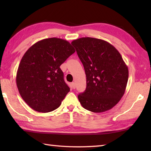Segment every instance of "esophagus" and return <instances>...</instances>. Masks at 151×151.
<instances>
[{
    "mask_svg": "<svg viewBox=\"0 0 151 151\" xmlns=\"http://www.w3.org/2000/svg\"><path fill=\"white\" fill-rule=\"evenodd\" d=\"M71 86H72V88H73V89H75V88H76L75 82H72V83H71Z\"/></svg>",
    "mask_w": 151,
    "mask_h": 151,
    "instance_id": "1",
    "label": "esophagus"
}]
</instances>
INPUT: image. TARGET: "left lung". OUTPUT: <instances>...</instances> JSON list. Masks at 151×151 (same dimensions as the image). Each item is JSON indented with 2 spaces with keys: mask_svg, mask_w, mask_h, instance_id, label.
<instances>
[{
  "mask_svg": "<svg viewBox=\"0 0 151 151\" xmlns=\"http://www.w3.org/2000/svg\"><path fill=\"white\" fill-rule=\"evenodd\" d=\"M86 75V89L78 95L82 107L95 113L110 110L123 97L129 69L115 48L104 40L81 37L73 40Z\"/></svg>",
  "mask_w": 151,
  "mask_h": 151,
  "instance_id": "1",
  "label": "left lung"
}]
</instances>
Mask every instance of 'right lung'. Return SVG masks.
I'll return each mask as SVG.
<instances>
[{"mask_svg": "<svg viewBox=\"0 0 151 151\" xmlns=\"http://www.w3.org/2000/svg\"><path fill=\"white\" fill-rule=\"evenodd\" d=\"M75 52L67 41L51 37L37 41L24 53L16 83L21 97L31 108L46 113L60 106L70 91L60 66Z\"/></svg>", "mask_w": 151, "mask_h": 151, "instance_id": "obj_1", "label": "right lung"}]
</instances>
